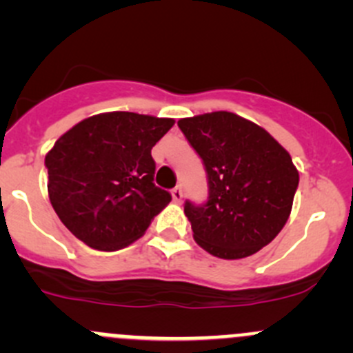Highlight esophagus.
<instances>
[{
	"label": "esophagus",
	"instance_id": "obj_1",
	"mask_svg": "<svg viewBox=\"0 0 353 353\" xmlns=\"http://www.w3.org/2000/svg\"><path fill=\"white\" fill-rule=\"evenodd\" d=\"M170 194H172V199L176 203H181L183 201V190H181V186H176L172 191H170Z\"/></svg>",
	"mask_w": 353,
	"mask_h": 353
}]
</instances>
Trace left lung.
Listing matches in <instances>:
<instances>
[{"instance_id": "1", "label": "left lung", "mask_w": 353, "mask_h": 353, "mask_svg": "<svg viewBox=\"0 0 353 353\" xmlns=\"http://www.w3.org/2000/svg\"><path fill=\"white\" fill-rule=\"evenodd\" d=\"M205 163L208 201H186L194 241L210 254L241 259L272 243L292 212L299 172L272 134L234 112L177 121Z\"/></svg>"}]
</instances>
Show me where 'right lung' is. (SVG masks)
<instances>
[{
    "mask_svg": "<svg viewBox=\"0 0 353 353\" xmlns=\"http://www.w3.org/2000/svg\"><path fill=\"white\" fill-rule=\"evenodd\" d=\"M174 123L114 110L87 117L58 138L46 155L48 193L77 239L117 251L143 236L172 199L154 184L152 148Z\"/></svg>",
    "mask_w": 353,
    "mask_h": 353,
    "instance_id": "1",
    "label": "right lung"
}]
</instances>
